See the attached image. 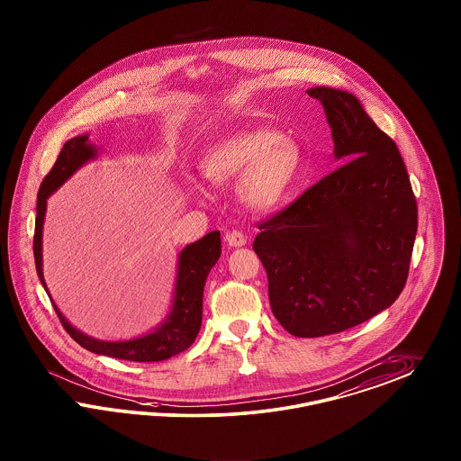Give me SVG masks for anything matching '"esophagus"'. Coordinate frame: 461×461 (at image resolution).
Here are the masks:
<instances>
[{
	"instance_id": "esophagus-1",
	"label": "esophagus",
	"mask_w": 461,
	"mask_h": 461,
	"mask_svg": "<svg viewBox=\"0 0 461 461\" xmlns=\"http://www.w3.org/2000/svg\"><path fill=\"white\" fill-rule=\"evenodd\" d=\"M226 241L230 247H243L247 243V237L240 230H233L226 235Z\"/></svg>"
}]
</instances>
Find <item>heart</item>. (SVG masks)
<instances>
[{"mask_svg": "<svg viewBox=\"0 0 461 461\" xmlns=\"http://www.w3.org/2000/svg\"><path fill=\"white\" fill-rule=\"evenodd\" d=\"M201 167L214 184L241 178V201L255 211H269L279 206L296 184L303 151L300 144L277 131L249 129L209 148Z\"/></svg>", "mask_w": 461, "mask_h": 461, "instance_id": "1", "label": "heart"}]
</instances>
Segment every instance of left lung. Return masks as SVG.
Masks as SVG:
<instances>
[{
	"mask_svg": "<svg viewBox=\"0 0 461 461\" xmlns=\"http://www.w3.org/2000/svg\"><path fill=\"white\" fill-rule=\"evenodd\" d=\"M332 129V174L258 224L274 317L294 337L339 334L378 315L407 283L417 204L395 141L349 92L315 86Z\"/></svg>",
	"mask_w": 461,
	"mask_h": 461,
	"instance_id": "left-lung-1",
	"label": "left lung"
}]
</instances>
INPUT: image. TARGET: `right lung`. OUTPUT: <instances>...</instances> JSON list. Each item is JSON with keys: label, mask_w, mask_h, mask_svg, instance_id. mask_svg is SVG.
I'll use <instances>...</instances> for the list:
<instances>
[{"label": "right lung", "mask_w": 461, "mask_h": 461, "mask_svg": "<svg viewBox=\"0 0 461 461\" xmlns=\"http://www.w3.org/2000/svg\"><path fill=\"white\" fill-rule=\"evenodd\" d=\"M96 157V148L88 143V134L71 138L59 153L54 167L50 168L37 194V218H35V233H33V257L35 269L42 286L49 294L44 272H42V226L46 218L48 197L61 187L64 182L75 174L81 165ZM221 255V237L220 231H211L191 245H187L178 255V269L175 283L174 303L167 320L157 327L153 332L136 337L131 340H98L94 337L77 330L59 312L56 303H50L63 323L64 330L77 340L81 348L100 356H111L115 359H126L136 363H157L168 359L182 350L189 349L192 342L199 334L203 321V294L206 285L207 274L218 262Z\"/></svg>", "instance_id": "right-lung-1"}]
</instances>
